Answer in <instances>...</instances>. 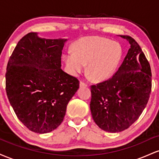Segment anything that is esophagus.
<instances>
[{"label":"esophagus","instance_id":"esophagus-1","mask_svg":"<svg viewBox=\"0 0 159 159\" xmlns=\"http://www.w3.org/2000/svg\"><path fill=\"white\" fill-rule=\"evenodd\" d=\"M79 85H80V87H87V84H85L84 82H83V81H80V84H79Z\"/></svg>","mask_w":159,"mask_h":159}]
</instances>
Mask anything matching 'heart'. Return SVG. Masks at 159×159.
Returning <instances> with one entry per match:
<instances>
[{
  "mask_svg": "<svg viewBox=\"0 0 159 159\" xmlns=\"http://www.w3.org/2000/svg\"><path fill=\"white\" fill-rule=\"evenodd\" d=\"M74 53L64 54V61L69 73L78 75L83 72L85 64L90 77L103 81L113 75L122 57L119 43L98 36L84 37L73 45Z\"/></svg>",
  "mask_w": 159,
  "mask_h": 159,
  "instance_id": "1",
  "label": "heart"
}]
</instances>
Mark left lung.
<instances>
[{"label": "left lung", "instance_id": "8db88e82", "mask_svg": "<svg viewBox=\"0 0 159 159\" xmlns=\"http://www.w3.org/2000/svg\"><path fill=\"white\" fill-rule=\"evenodd\" d=\"M120 36L131 45L123 62L111 78L90 87L93 119L112 133L127 129L139 118L152 89L150 65L140 45L131 36Z\"/></svg>", "mask_w": 159, "mask_h": 159}]
</instances>
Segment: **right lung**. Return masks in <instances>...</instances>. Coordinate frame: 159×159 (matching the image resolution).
I'll return each instance as SVG.
<instances>
[{
	"mask_svg": "<svg viewBox=\"0 0 159 159\" xmlns=\"http://www.w3.org/2000/svg\"><path fill=\"white\" fill-rule=\"evenodd\" d=\"M66 39L23 36L9 60L6 92L11 106L29 130L39 134L61 125L79 81L61 69Z\"/></svg>",
	"mask_w": 159,
	"mask_h": 159,
	"instance_id": "right-lung-1",
	"label": "right lung"
}]
</instances>
